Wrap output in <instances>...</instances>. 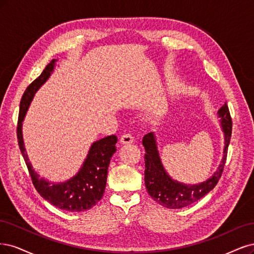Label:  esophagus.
<instances>
[{
  "label": "esophagus",
  "mask_w": 254,
  "mask_h": 254,
  "mask_svg": "<svg viewBox=\"0 0 254 254\" xmlns=\"http://www.w3.org/2000/svg\"><path fill=\"white\" fill-rule=\"evenodd\" d=\"M134 137H133V135L132 134H129V133H126V134H124L121 136V138H120V142L122 143V144H129V143H133L134 142Z\"/></svg>",
  "instance_id": "obj_1"
}]
</instances>
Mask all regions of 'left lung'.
I'll return each mask as SVG.
<instances>
[{
	"label": "left lung",
	"mask_w": 254,
	"mask_h": 254,
	"mask_svg": "<svg viewBox=\"0 0 254 254\" xmlns=\"http://www.w3.org/2000/svg\"><path fill=\"white\" fill-rule=\"evenodd\" d=\"M217 114L220 118V125H222L225 136L223 159L215 173L206 182L198 185L190 186L173 181L162 166L154 134L149 133L144 135L142 139V144L145 149L144 183L149 195L161 206L168 209L187 207L203 197L217 185L223 174L232 133V119L227 103L218 110Z\"/></svg>",
	"instance_id": "obj_1"
}]
</instances>
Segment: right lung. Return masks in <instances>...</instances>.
I'll return each mask as SVG.
<instances>
[{
  "mask_svg": "<svg viewBox=\"0 0 254 254\" xmlns=\"http://www.w3.org/2000/svg\"><path fill=\"white\" fill-rule=\"evenodd\" d=\"M55 61L56 60H52L50 64L46 65L42 73L35 81H32L22 96L17 127L18 142L32 184L38 193L57 208L69 212H82L93 208L102 198L110 161L117 150L115 146L117 137L112 135L95 141L88 151L82 168L80 169L77 175L68 179L67 182L54 184L45 181L44 178H40L39 174L32 169L25 146H24L22 121L24 120V116L36 92L50 78L55 67Z\"/></svg>",
  "mask_w": 254,
  "mask_h": 254,
  "instance_id": "right-lung-1",
  "label": "right lung"
}]
</instances>
